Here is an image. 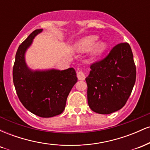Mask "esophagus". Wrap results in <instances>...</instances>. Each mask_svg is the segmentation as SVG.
I'll use <instances>...</instances> for the list:
<instances>
[{
	"instance_id": "1",
	"label": "esophagus",
	"mask_w": 150,
	"mask_h": 150,
	"mask_svg": "<svg viewBox=\"0 0 150 150\" xmlns=\"http://www.w3.org/2000/svg\"><path fill=\"white\" fill-rule=\"evenodd\" d=\"M77 76L79 80H84L86 77L85 72H83L82 70H80V71H79L78 73H77Z\"/></svg>"
}]
</instances>
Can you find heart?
Segmentation results:
<instances>
[{"instance_id":"heart-1","label":"heart","mask_w":150,"mask_h":150,"mask_svg":"<svg viewBox=\"0 0 150 150\" xmlns=\"http://www.w3.org/2000/svg\"><path fill=\"white\" fill-rule=\"evenodd\" d=\"M98 40L97 36H89L81 40L76 44V49L79 51H85L90 49ZM107 49V44L104 42H99L97 43L91 50V54L94 56H99L103 54Z\"/></svg>"}]
</instances>
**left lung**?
<instances>
[{
    "mask_svg": "<svg viewBox=\"0 0 150 150\" xmlns=\"http://www.w3.org/2000/svg\"><path fill=\"white\" fill-rule=\"evenodd\" d=\"M87 84L89 108L100 114H109L125 106L135 82L136 68L131 48L120 43L108 56L92 63Z\"/></svg>",
    "mask_w": 150,
    "mask_h": 150,
    "instance_id": "obj_1",
    "label": "left lung"
}]
</instances>
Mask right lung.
Wrapping results in <instances>:
<instances>
[{
  "mask_svg": "<svg viewBox=\"0 0 150 150\" xmlns=\"http://www.w3.org/2000/svg\"><path fill=\"white\" fill-rule=\"evenodd\" d=\"M42 30H34L19 46L13 77L17 94L23 106L38 116L50 118L64 111L67 97L77 77L73 68L64 70H32L27 67L25 59L26 51Z\"/></svg>",
  "mask_w": 150,
  "mask_h": 150,
  "instance_id": "add662e5",
  "label": "right lung"
}]
</instances>
